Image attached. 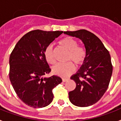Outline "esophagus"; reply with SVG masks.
I'll list each match as a JSON object with an SVG mask.
<instances>
[{"instance_id": "34e87169", "label": "esophagus", "mask_w": 121, "mask_h": 121, "mask_svg": "<svg viewBox=\"0 0 121 121\" xmlns=\"http://www.w3.org/2000/svg\"><path fill=\"white\" fill-rule=\"evenodd\" d=\"M68 80H69V79H68V78H63L62 79L63 82H66V81H67Z\"/></svg>"}]
</instances>
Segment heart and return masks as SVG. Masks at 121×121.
Here are the masks:
<instances>
[{
	"mask_svg": "<svg viewBox=\"0 0 121 121\" xmlns=\"http://www.w3.org/2000/svg\"><path fill=\"white\" fill-rule=\"evenodd\" d=\"M65 48L69 51L67 61H72L74 64L80 65L82 63L86 56L84 49L78 46V42L72 37H65L60 42ZM44 56L46 61L50 63L54 64L55 59L53 55V49L51 45H49L44 51ZM73 71V65L72 63H58L52 67V72L55 75L61 77H67Z\"/></svg>",
	"mask_w": 121,
	"mask_h": 121,
	"instance_id": "obj_1",
	"label": "heart"
}]
</instances>
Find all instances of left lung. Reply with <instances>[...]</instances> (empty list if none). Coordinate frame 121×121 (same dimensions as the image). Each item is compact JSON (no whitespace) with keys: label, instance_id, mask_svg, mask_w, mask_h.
<instances>
[{"label":"left lung","instance_id":"1","mask_svg":"<svg viewBox=\"0 0 121 121\" xmlns=\"http://www.w3.org/2000/svg\"><path fill=\"white\" fill-rule=\"evenodd\" d=\"M64 34L79 39L86 49L83 64L70 77L76 83V87L69 92V99L77 107H89L99 101L108 87L112 74L110 55L99 39L87 30L67 31Z\"/></svg>","mask_w":121,"mask_h":121}]
</instances>
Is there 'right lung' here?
Returning a JSON list of instances; mask_svg holds the SVG:
<instances>
[{"instance_id": "right-lung-1", "label": "right lung", "mask_w": 121, "mask_h": 121, "mask_svg": "<svg viewBox=\"0 0 121 121\" xmlns=\"http://www.w3.org/2000/svg\"><path fill=\"white\" fill-rule=\"evenodd\" d=\"M62 31L35 30L22 37L9 58V79L22 101L34 108L49 105L53 99L52 89L62 82L57 75L44 77L51 72L44 51Z\"/></svg>"}]
</instances>
